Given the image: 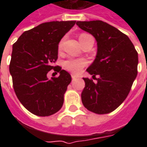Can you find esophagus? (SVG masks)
Returning a JSON list of instances; mask_svg holds the SVG:
<instances>
[{"mask_svg":"<svg viewBox=\"0 0 147 147\" xmlns=\"http://www.w3.org/2000/svg\"><path fill=\"white\" fill-rule=\"evenodd\" d=\"M71 78H72V80H76V79H78V76L72 74V75H71Z\"/></svg>","mask_w":147,"mask_h":147,"instance_id":"1","label":"esophagus"}]
</instances>
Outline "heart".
Here are the masks:
<instances>
[{
	"instance_id": "obj_1",
	"label": "heart",
	"mask_w": 147,
	"mask_h": 147,
	"mask_svg": "<svg viewBox=\"0 0 147 147\" xmlns=\"http://www.w3.org/2000/svg\"><path fill=\"white\" fill-rule=\"evenodd\" d=\"M90 37H91L87 34H81L80 35V42H83L84 40ZM64 42V38L61 39V41L58 43V49L61 50L63 48ZM87 65V61L85 59H73L70 58L67 59L64 62V67L68 71L72 72L74 74H79L82 71L83 67H85Z\"/></svg>"
}]
</instances>
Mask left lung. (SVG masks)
I'll use <instances>...</instances> for the list:
<instances>
[{
  "mask_svg": "<svg viewBox=\"0 0 147 147\" xmlns=\"http://www.w3.org/2000/svg\"><path fill=\"white\" fill-rule=\"evenodd\" d=\"M76 24L98 42L95 60L86 69L97 82L83 78L82 102L92 113H109L122 104L131 89L138 73V53L125 34L105 22L78 21Z\"/></svg>",
  "mask_w": 147,
  "mask_h": 147,
  "instance_id": "8db88e82",
  "label": "left lung"
}]
</instances>
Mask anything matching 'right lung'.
I'll use <instances>...</instances> for the list:
<instances>
[{"mask_svg": "<svg viewBox=\"0 0 147 147\" xmlns=\"http://www.w3.org/2000/svg\"><path fill=\"white\" fill-rule=\"evenodd\" d=\"M76 21H53L27 30L12 46L9 71L15 93L27 110L39 117H48L60 110L71 77L60 66L58 43ZM53 69L60 73L49 80Z\"/></svg>", "mask_w": 147, "mask_h": 147, "instance_id": "1", "label": "right lung"}]
</instances>
